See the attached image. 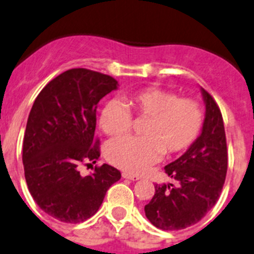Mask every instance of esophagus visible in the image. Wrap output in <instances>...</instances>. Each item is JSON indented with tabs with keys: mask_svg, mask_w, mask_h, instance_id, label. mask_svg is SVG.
I'll return each instance as SVG.
<instances>
[{
	"mask_svg": "<svg viewBox=\"0 0 254 254\" xmlns=\"http://www.w3.org/2000/svg\"><path fill=\"white\" fill-rule=\"evenodd\" d=\"M123 178H125V179H130V181H139V179H140L139 175H135V174H131V173H127V172L123 173Z\"/></svg>",
	"mask_w": 254,
	"mask_h": 254,
	"instance_id": "34e87169",
	"label": "esophagus"
}]
</instances>
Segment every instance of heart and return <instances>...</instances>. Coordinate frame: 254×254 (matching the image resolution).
Here are the masks:
<instances>
[{
    "mask_svg": "<svg viewBox=\"0 0 254 254\" xmlns=\"http://www.w3.org/2000/svg\"><path fill=\"white\" fill-rule=\"evenodd\" d=\"M146 119L143 138H119L106 145V159L127 172L140 173L159 160L162 154L173 155L187 150L198 138L203 111L193 99H179L163 89H145L129 94L124 104L111 100L99 116L100 127L110 136H120L131 129V115Z\"/></svg>",
    "mask_w": 254,
    "mask_h": 254,
    "instance_id": "b5f03b06",
    "label": "heart"
}]
</instances>
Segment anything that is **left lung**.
Returning <instances> with one entry per match:
<instances>
[{
    "mask_svg": "<svg viewBox=\"0 0 254 254\" xmlns=\"http://www.w3.org/2000/svg\"><path fill=\"white\" fill-rule=\"evenodd\" d=\"M205 105L202 131L188 150L164 168L174 184H155L145 205L150 223L163 231H179L198 223L217 203L226 181L228 154L223 118L213 98L200 87Z\"/></svg>",
    "mask_w": 254,
    "mask_h": 254,
    "instance_id": "left-lung-1",
    "label": "left lung"
}]
</instances>
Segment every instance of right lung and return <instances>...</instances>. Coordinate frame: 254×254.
Listing matches in <instances>:
<instances>
[{
  "label": "right lung",
  "mask_w": 254,
  "mask_h": 254,
  "mask_svg": "<svg viewBox=\"0 0 254 254\" xmlns=\"http://www.w3.org/2000/svg\"><path fill=\"white\" fill-rule=\"evenodd\" d=\"M118 86L109 75L71 68L51 80L32 105L22 148L26 183L36 204L55 219L80 223L92 217L122 178L109 164L86 177L79 172L81 163L95 164L100 156L96 109Z\"/></svg>",
  "instance_id": "obj_1"
}]
</instances>
